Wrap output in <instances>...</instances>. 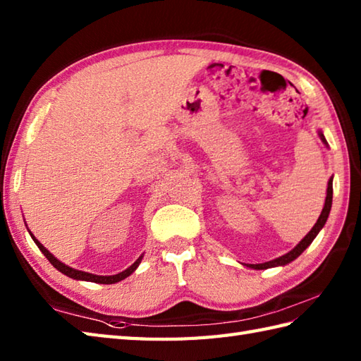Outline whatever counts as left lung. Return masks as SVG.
I'll return each mask as SVG.
<instances>
[{"mask_svg": "<svg viewBox=\"0 0 361 361\" xmlns=\"http://www.w3.org/2000/svg\"><path fill=\"white\" fill-rule=\"evenodd\" d=\"M319 136H321V140H323V142L327 144L324 135L319 133ZM332 181H334V178L329 180V183H327V197H326V203H324L323 212H321V216H319V219L317 220L315 226H313V228L310 229L309 234L305 235L304 239H302L301 242H299L293 250H291L290 252H287V255H283V256H281V257H278V259H273V260H270V262H265V264H250V265H247V267L255 268V270H265V268H270V267H278V265L290 264L291 260H295L299 255H301V252H302L305 248H307L309 245L313 242V239H315L317 234L319 233V229L324 226L326 220H327V217H329V212H331V208H332V194H334Z\"/></svg>", "mask_w": 361, "mask_h": 361, "instance_id": "obj_1", "label": "left lung"}]
</instances>
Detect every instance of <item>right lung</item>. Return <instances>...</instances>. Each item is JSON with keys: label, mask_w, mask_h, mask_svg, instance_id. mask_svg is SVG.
<instances>
[{"label": "right lung", "mask_w": 361, "mask_h": 361, "mask_svg": "<svg viewBox=\"0 0 361 361\" xmlns=\"http://www.w3.org/2000/svg\"><path fill=\"white\" fill-rule=\"evenodd\" d=\"M32 235V234H30ZM32 239H34V242L37 243V247L40 248V251L43 252V255L48 257V260L49 262L57 268L59 271H62L63 274H66V276H70V278H73V279H80V281H90V282H97V283H114V282H119V281H122V279H126L127 276H130L132 274L136 268H137V265H140V262H141V259H142V256L136 260V262L133 264V265H130L127 270H124L122 273H118V274H113V276H97V274H91V273H87V271H80V270H74V268H71V267H68V265H65V264H62L60 262V260H57L56 257H54L51 252L46 250L43 245L38 242L35 237L32 235Z\"/></svg>", "instance_id": "right-lung-1"}]
</instances>
